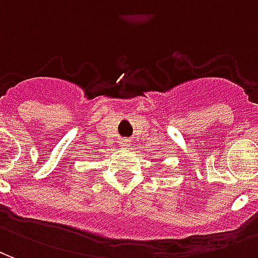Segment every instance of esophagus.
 Here are the masks:
<instances>
[{
    "instance_id": "34e87169",
    "label": "esophagus",
    "mask_w": 258,
    "mask_h": 258,
    "mask_svg": "<svg viewBox=\"0 0 258 258\" xmlns=\"http://www.w3.org/2000/svg\"><path fill=\"white\" fill-rule=\"evenodd\" d=\"M128 146H130V141H127V140L121 141V148H124V149H127Z\"/></svg>"
}]
</instances>
